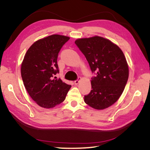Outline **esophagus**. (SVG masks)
<instances>
[{"instance_id": "1", "label": "esophagus", "mask_w": 150, "mask_h": 150, "mask_svg": "<svg viewBox=\"0 0 150 150\" xmlns=\"http://www.w3.org/2000/svg\"><path fill=\"white\" fill-rule=\"evenodd\" d=\"M80 79H81V78H80V77H79L78 79H76V81H74V84H75L76 85L78 84L79 83V81H80Z\"/></svg>"}]
</instances>
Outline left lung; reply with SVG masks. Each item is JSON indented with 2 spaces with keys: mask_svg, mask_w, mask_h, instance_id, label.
Masks as SVG:
<instances>
[{
  "mask_svg": "<svg viewBox=\"0 0 150 150\" xmlns=\"http://www.w3.org/2000/svg\"><path fill=\"white\" fill-rule=\"evenodd\" d=\"M75 44L83 53L96 77L84 102L95 110H104L115 103L125 89L129 68L121 49L108 39L95 35L78 39Z\"/></svg>",
  "mask_w": 150,
  "mask_h": 150,
  "instance_id": "1",
  "label": "left lung"
}]
</instances>
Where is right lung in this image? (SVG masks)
<instances>
[{
	"label": "right lung",
	"mask_w": 150,
	"mask_h": 150,
	"mask_svg": "<svg viewBox=\"0 0 150 150\" xmlns=\"http://www.w3.org/2000/svg\"><path fill=\"white\" fill-rule=\"evenodd\" d=\"M69 37L53 34L35 41L25 53L21 76L27 91L40 107L49 109L64 101L71 86L54 77L59 71L58 53Z\"/></svg>",
	"instance_id": "right-lung-1"
}]
</instances>
